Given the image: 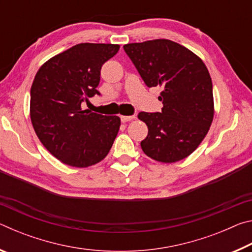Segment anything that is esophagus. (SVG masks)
Here are the masks:
<instances>
[{
	"mask_svg": "<svg viewBox=\"0 0 252 252\" xmlns=\"http://www.w3.org/2000/svg\"><path fill=\"white\" fill-rule=\"evenodd\" d=\"M133 119H134V116H121V121L123 123L129 122L131 120H133Z\"/></svg>",
	"mask_w": 252,
	"mask_h": 252,
	"instance_id": "obj_1",
	"label": "esophagus"
}]
</instances>
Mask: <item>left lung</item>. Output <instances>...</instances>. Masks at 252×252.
Here are the masks:
<instances>
[{"mask_svg":"<svg viewBox=\"0 0 252 252\" xmlns=\"http://www.w3.org/2000/svg\"><path fill=\"white\" fill-rule=\"evenodd\" d=\"M147 87H162L161 112H140L148 126L141 141L151 159L172 163L190 156L213 120L212 81L202 60L176 42L160 39L123 46Z\"/></svg>","mask_w":252,"mask_h":252,"instance_id":"obj_1","label":"left lung"}]
</instances>
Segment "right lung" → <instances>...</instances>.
<instances>
[{
  "label": "right lung",
  "instance_id": "right-lung-1",
  "mask_svg": "<svg viewBox=\"0 0 252 252\" xmlns=\"http://www.w3.org/2000/svg\"><path fill=\"white\" fill-rule=\"evenodd\" d=\"M120 45L81 43L51 58L31 87L30 116L34 131L51 155L71 167L103 160L120 129V118L102 116L81 104L95 94L101 67Z\"/></svg>",
  "mask_w": 252,
  "mask_h": 252
}]
</instances>
